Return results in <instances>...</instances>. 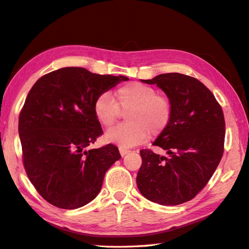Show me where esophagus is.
I'll use <instances>...</instances> for the list:
<instances>
[{
	"instance_id": "esophagus-1",
	"label": "esophagus",
	"mask_w": 249,
	"mask_h": 249,
	"mask_svg": "<svg viewBox=\"0 0 249 249\" xmlns=\"http://www.w3.org/2000/svg\"><path fill=\"white\" fill-rule=\"evenodd\" d=\"M119 151H120V154H121V156H122V157L126 156L127 154H128V152H130V150H129V149L123 148V147H120V148H119Z\"/></svg>"
}]
</instances>
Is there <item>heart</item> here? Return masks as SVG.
<instances>
[{
  "label": "heart",
  "mask_w": 249,
  "mask_h": 249,
  "mask_svg": "<svg viewBox=\"0 0 249 249\" xmlns=\"http://www.w3.org/2000/svg\"><path fill=\"white\" fill-rule=\"evenodd\" d=\"M116 102L108 92L95 99L93 112L98 122L110 127L120 118V109L126 112L128 122L113 127L105 135L108 142L121 147H131L158 136L168 126L171 119V104L164 95L158 94L151 86L133 82L120 87L114 93Z\"/></svg>",
  "instance_id": "1"
}]
</instances>
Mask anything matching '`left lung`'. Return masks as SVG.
Listing matches in <instances>:
<instances>
[{
	"label": "left lung",
	"instance_id": "8db88e82",
	"mask_svg": "<svg viewBox=\"0 0 249 249\" xmlns=\"http://www.w3.org/2000/svg\"><path fill=\"white\" fill-rule=\"evenodd\" d=\"M141 81L166 93L171 119L152 143L167 156L140 151L137 185L151 202L179 205L194 199L218 167L224 150V114L213 92L193 76L171 72Z\"/></svg>",
	"mask_w": 249,
	"mask_h": 249
}]
</instances>
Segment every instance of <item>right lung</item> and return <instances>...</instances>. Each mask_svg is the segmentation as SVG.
Listing matches in <instances>:
<instances>
[{"instance_id": "right-lung-1", "label": "right lung", "mask_w": 249, "mask_h": 249, "mask_svg": "<svg viewBox=\"0 0 249 249\" xmlns=\"http://www.w3.org/2000/svg\"><path fill=\"white\" fill-rule=\"evenodd\" d=\"M128 80L64 67L30 89L18 118L23 162L30 182L50 204L75 209L99 195L106 171L121 155L112 144L86 149L103 133L93 104L101 93Z\"/></svg>"}]
</instances>
